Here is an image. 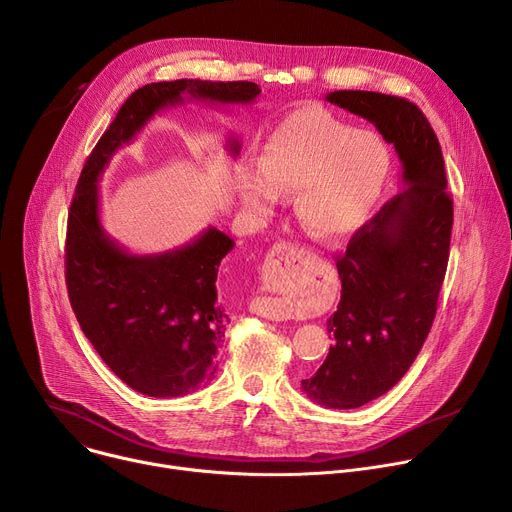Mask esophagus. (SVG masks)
<instances>
[{
	"label": "esophagus",
	"mask_w": 512,
	"mask_h": 512,
	"mask_svg": "<svg viewBox=\"0 0 512 512\" xmlns=\"http://www.w3.org/2000/svg\"><path fill=\"white\" fill-rule=\"evenodd\" d=\"M306 265V253L291 245L277 243L265 259V283L269 289L279 291L277 296H263L257 300V314L267 320H287L291 316L289 300L281 294L285 289H294L302 277Z\"/></svg>",
	"instance_id": "1"
}]
</instances>
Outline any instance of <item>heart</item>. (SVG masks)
<instances>
[{"instance_id": "obj_1", "label": "heart", "mask_w": 512, "mask_h": 512, "mask_svg": "<svg viewBox=\"0 0 512 512\" xmlns=\"http://www.w3.org/2000/svg\"><path fill=\"white\" fill-rule=\"evenodd\" d=\"M387 176L389 152L377 135L304 107L271 129L257 166L235 178V194L243 208L267 212L279 192H294L291 208L300 227L314 239L334 241L369 221Z\"/></svg>"}]
</instances>
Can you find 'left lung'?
I'll return each mask as SVG.
<instances>
[{
	"label": "left lung",
	"mask_w": 512,
	"mask_h": 512,
	"mask_svg": "<svg viewBox=\"0 0 512 512\" xmlns=\"http://www.w3.org/2000/svg\"><path fill=\"white\" fill-rule=\"evenodd\" d=\"M326 101L371 121L401 162L403 190L336 261L342 294L328 320L336 344L316 375L302 381L318 405L354 409L399 383L431 330L454 204L440 141L417 105L373 91H334Z\"/></svg>",
	"instance_id": "1"
}]
</instances>
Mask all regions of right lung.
<instances>
[{
  "instance_id": "obj_1",
  "label": "right lung",
  "mask_w": 512,
  "mask_h": 512,
  "mask_svg": "<svg viewBox=\"0 0 512 512\" xmlns=\"http://www.w3.org/2000/svg\"><path fill=\"white\" fill-rule=\"evenodd\" d=\"M259 93L249 81L145 85L121 105L81 172L66 229L68 300L107 367L141 395L182 397L214 377L216 348L229 322L218 302L216 275L235 241L208 227L178 249L133 255L101 225L99 178L113 154L156 113L186 101L251 105ZM227 150L239 156L235 135H229Z\"/></svg>"
}]
</instances>
